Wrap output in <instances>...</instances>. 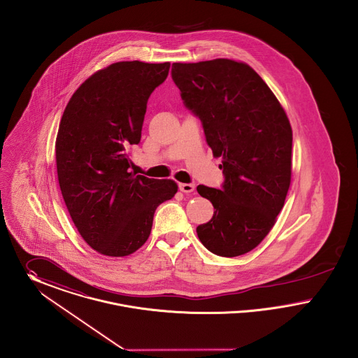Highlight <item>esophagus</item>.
Segmentation results:
<instances>
[{"label": "esophagus", "mask_w": 358, "mask_h": 358, "mask_svg": "<svg viewBox=\"0 0 358 358\" xmlns=\"http://www.w3.org/2000/svg\"><path fill=\"white\" fill-rule=\"evenodd\" d=\"M194 188H195V186H194L192 183H179V189H180L182 192L189 194V192L194 191Z\"/></svg>", "instance_id": "obj_1"}]
</instances>
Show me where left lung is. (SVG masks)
Returning a JSON list of instances; mask_svg holds the SVG:
<instances>
[{"label":"left lung","mask_w":358,"mask_h":358,"mask_svg":"<svg viewBox=\"0 0 358 358\" xmlns=\"http://www.w3.org/2000/svg\"><path fill=\"white\" fill-rule=\"evenodd\" d=\"M172 80L185 106L203 127L214 156L222 157L221 188L196 191L214 206L196 227L211 253L241 256L265 238L291 183L292 129L279 101L248 64L230 59L173 63Z\"/></svg>","instance_id":"8db88e82"}]
</instances>
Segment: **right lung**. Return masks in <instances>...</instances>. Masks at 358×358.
Wrapping results in <instances>:
<instances>
[{
	"instance_id": "obj_1",
	"label": "right lung",
	"mask_w": 358,
	"mask_h": 358,
	"mask_svg": "<svg viewBox=\"0 0 358 358\" xmlns=\"http://www.w3.org/2000/svg\"><path fill=\"white\" fill-rule=\"evenodd\" d=\"M170 66L113 63L79 86L62 115L59 186L79 234L101 255L122 257L143 246L155 210L178 191L173 180L131 172L128 156L140 143L148 99Z\"/></svg>"
}]
</instances>
